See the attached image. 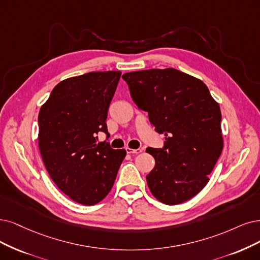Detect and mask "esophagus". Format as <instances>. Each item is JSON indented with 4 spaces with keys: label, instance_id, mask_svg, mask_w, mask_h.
<instances>
[{
    "label": "esophagus",
    "instance_id": "1",
    "mask_svg": "<svg viewBox=\"0 0 260 260\" xmlns=\"http://www.w3.org/2000/svg\"><path fill=\"white\" fill-rule=\"evenodd\" d=\"M125 151H126V153H128V154H139V153L142 152L141 149H131V148H125Z\"/></svg>",
    "mask_w": 260,
    "mask_h": 260
}]
</instances>
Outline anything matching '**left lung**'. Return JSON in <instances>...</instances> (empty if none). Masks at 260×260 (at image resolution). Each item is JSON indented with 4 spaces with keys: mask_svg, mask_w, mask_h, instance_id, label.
Wrapping results in <instances>:
<instances>
[{
    "mask_svg": "<svg viewBox=\"0 0 260 260\" xmlns=\"http://www.w3.org/2000/svg\"><path fill=\"white\" fill-rule=\"evenodd\" d=\"M122 78L134 103L165 136L164 147L146 150L155 158L147 176L151 193L169 206L193 198L207 185L223 150L218 104L203 81L175 69L132 72Z\"/></svg>",
    "mask_w": 260,
    "mask_h": 260,
    "instance_id": "obj_1",
    "label": "left lung"
}]
</instances>
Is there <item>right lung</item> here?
Instances as JSON below:
<instances>
[{
    "instance_id": "right-lung-1",
    "label": "right lung",
    "mask_w": 260,
    "mask_h": 260,
    "mask_svg": "<svg viewBox=\"0 0 260 260\" xmlns=\"http://www.w3.org/2000/svg\"><path fill=\"white\" fill-rule=\"evenodd\" d=\"M121 72H92L57 83L38 114L45 167L65 195L84 206L110 191L126 151L98 142Z\"/></svg>"
}]
</instances>
